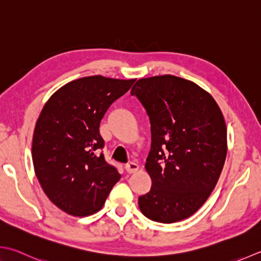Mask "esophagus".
<instances>
[{"mask_svg": "<svg viewBox=\"0 0 261 261\" xmlns=\"http://www.w3.org/2000/svg\"><path fill=\"white\" fill-rule=\"evenodd\" d=\"M125 170H126L127 173H130V174H132V173L138 172V170H139V165H138L137 163L131 162V163H129V164L125 165Z\"/></svg>", "mask_w": 261, "mask_h": 261, "instance_id": "obj_1", "label": "esophagus"}]
</instances>
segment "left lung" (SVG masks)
Listing matches in <instances>:
<instances>
[{
  "label": "left lung",
  "mask_w": 261,
  "mask_h": 261,
  "mask_svg": "<svg viewBox=\"0 0 261 261\" xmlns=\"http://www.w3.org/2000/svg\"><path fill=\"white\" fill-rule=\"evenodd\" d=\"M150 120L145 168L151 189L139 208L151 221L171 224L193 215L211 196L227 152V131L213 96L172 74L139 79L132 87Z\"/></svg>",
  "instance_id": "obj_1"
}]
</instances>
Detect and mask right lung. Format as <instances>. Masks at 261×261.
Masks as SVG:
<instances>
[{"label":"right lung","instance_id":"obj_1","mask_svg":"<svg viewBox=\"0 0 261 261\" xmlns=\"http://www.w3.org/2000/svg\"><path fill=\"white\" fill-rule=\"evenodd\" d=\"M136 79L84 76L61 87L46 101L33 136V163L45 195L61 211L86 217L101 209L121 178L97 150L99 124L112 103Z\"/></svg>","mask_w":261,"mask_h":261}]
</instances>
